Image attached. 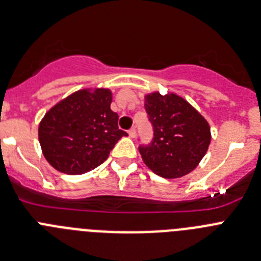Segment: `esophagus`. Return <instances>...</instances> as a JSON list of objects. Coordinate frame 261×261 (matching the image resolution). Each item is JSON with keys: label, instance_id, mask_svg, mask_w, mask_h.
I'll list each match as a JSON object with an SVG mask.
<instances>
[{"label": "esophagus", "instance_id": "obj_1", "mask_svg": "<svg viewBox=\"0 0 261 261\" xmlns=\"http://www.w3.org/2000/svg\"><path fill=\"white\" fill-rule=\"evenodd\" d=\"M128 136H130V138H135L136 136V130H135V127H133V128H130V130H128Z\"/></svg>", "mask_w": 261, "mask_h": 261}]
</instances>
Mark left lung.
I'll list each match as a JSON object with an SVG mask.
<instances>
[{"label": "left lung", "instance_id": "left-lung-1", "mask_svg": "<svg viewBox=\"0 0 261 261\" xmlns=\"http://www.w3.org/2000/svg\"><path fill=\"white\" fill-rule=\"evenodd\" d=\"M144 108L153 125V140L139 152L145 165L163 178H180L200 164L211 144L206 119L174 92L144 96Z\"/></svg>", "mask_w": 261, "mask_h": 261}]
</instances>
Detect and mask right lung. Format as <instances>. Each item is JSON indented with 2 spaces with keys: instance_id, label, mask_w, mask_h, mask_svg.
I'll return each instance as SVG.
<instances>
[{
  "instance_id": "1",
  "label": "right lung",
  "mask_w": 261,
  "mask_h": 261,
  "mask_svg": "<svg viewBox=\"0 0 261 261\" xmlns=\"http://www.w3.org/2000/svg\"><path fill=\"white\" fill-rule=\"evenodd\" d=\"M109 88L75 91L50 108L39 123L45 160L65 174H83L101 165L122 136L118 114L110 109Z\"/></svg>"
}]
</instances>
